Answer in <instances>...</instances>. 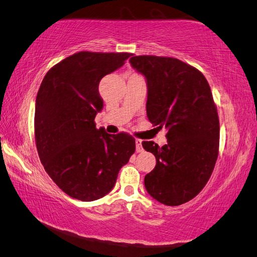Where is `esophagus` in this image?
<instances>
[{
  "instance_id": "34e87169",
  "label": "esophagus",
  "mask_w": 257,
  "mask_h": 257,
  "mask_svg": "<svg viewBox=\"0 0 257 257\" xmlns=\"http://www.w3.org/2000/svg\"><path fill=\"white\" fill-rule=\"evenodd\" d=\"M136 149H137V152H142L143 151L142 141L140 140V139H137V140H136Z\"/></svg>"
}]
</instances>
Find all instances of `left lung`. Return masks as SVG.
<instances>
[{"instance_id":"1","label":"left lung","mask_w":257,"mask_h":257,"mask_svg":"<svg viewBox=\"0 0 257 257\" xmlns=\"http://www.w3.org/2000/svg\"><path fill=\"white\" fill-rule=\"evenodd\" d=\"M130 63L146 78L148 118L168 130L161 148L142 142L157 161L145 177L146 190L163 204L186 203L208 183L218 158L220 125L210 85L199 70L177 58L143 55Z\"/></svg>"}]
</instances>
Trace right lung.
<instances>
[{
    "label": "right lung",
    "mask_w": 257,
    "mask_h": 257,
    "mask_svg": "<svg viewBox=\"0 0 257 257\" xmlns=\"http://www.w3.org/2000/svg\"><path fill=\"white\" fill-rule=\"evenodd\" d=\"M128 53L79 52L53 66L36 98L35 138L40 161L61 190L90 202L108 194L136 151L128 134L97 128L103 107L99 82L119 69Z\"/></svg>",
    "instance_id": "right-lung-1"
}]
</instances>
